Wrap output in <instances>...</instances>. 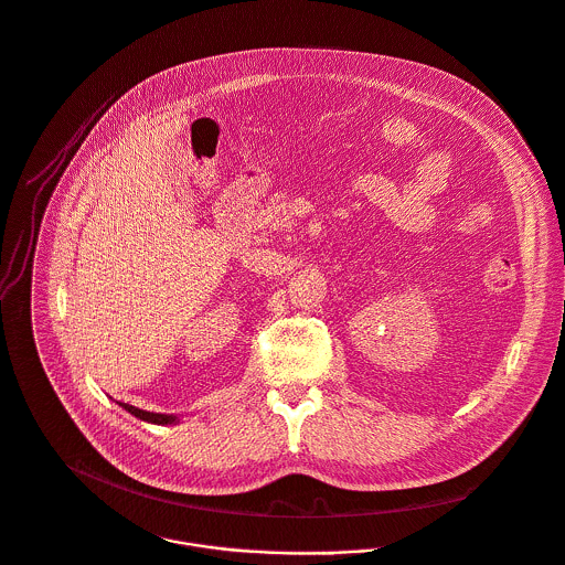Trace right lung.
I'll return each mask as SVG.
<instances>
[{
  "label": "right lung",
  "mask_w": 565,
  "mask_h": 565,
  "mask_svg": "<svg viewBox=\"0 0 565 565\" xmlns=\"http://www.w3.org/2000/svg\"><path fill=\"white\" fill-rule=\"evenodd\" d=\"M128 413H132L135 417H139V419H143V422H150V424H174V422H179V417L177 415H166V413H150V411H141V408H137V406H132V404H121Z\"/></svg>",
  "instance_id": "obj_1"
}]
</instances>
